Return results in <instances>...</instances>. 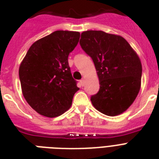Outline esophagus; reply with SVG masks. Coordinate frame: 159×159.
<instances>
[{"instance_id":"obj_1","label":"esophagus","mask_w":159,"mask_h":159,"mask_svg":"<svg viewBox=\"0 0 159 159\" xmlns=\"http://www.w3.org/2000/svg\"><path fill=\"white\" fill-rule=\"evenodd\" d=\"M80 84H81V85H82V86H84V85H85V79L83 78L82 80H81Z\"/></svg>"}]
</instances>
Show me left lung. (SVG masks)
Returning a JSON list of instances; mask_svg holds the SVG:
<instances>
[{"label": "left lung", "mask_w": 159, "mask_h": 159, "mask_svg": "<svg viewBox=\"0 0 159 159\" xmlns=\"http://www.w3.org/2000/svg\"><path fill=\"white\" fill-rule=\"evenodd\" d=\"M80 43L93 60L100 84L98 93L91 97L92 104L106 116L120 115L139 92V57L124 38L102 31L82 32Z\"/></svg>", "instance_id": "left-lung-1"}]
</instances>
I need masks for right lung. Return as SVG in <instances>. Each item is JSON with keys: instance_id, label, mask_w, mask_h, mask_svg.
<instances>
[{"instance_id": "obj_1", "label": "right lung", "mask_w": 159, "mask_h": 159, "mask_svg": "<svg viewBox=\"0 0 159 159\" xmlns=\"http://www.w3.org/2000/svg\"><path fill=\"white\" fill-rule=\"evenodd\" d=\"M80 33L56 31L29 48L19 68L22 93L29 105L41 116L57 117L67 111L80 88L68 65Z\"/></svg>"}]
</instances>
